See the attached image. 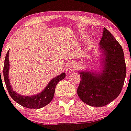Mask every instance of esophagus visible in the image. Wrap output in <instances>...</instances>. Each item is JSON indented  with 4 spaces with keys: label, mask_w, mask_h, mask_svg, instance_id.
Returning <instances> with one entry per match:
<instances>
[{
    "label": "esophagus",
    "mask_w": 131,
    "mask_h": 131,
    "mask_svg": "<svg viewBox=\"0 0 131 131\" xmlns=\"http://www.w3.org/2000/svg\"><path fill=\"white\" fill-rule=\"evenodd\" d=\"M75 69H76V66L75 64H71V65L69 66V70H71V71H75Z\"/></svg>",
    "instance_id": "34e87169"
}]
</instances>
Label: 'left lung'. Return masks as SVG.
<instances>
[{
	"mask_svg": "<svg viewBox=\"0 0 131 131\" xmlns=\"http://www.w3.org/2000/svg\"><path fill=\"white\" fill-rule=\"evenodd\" d=\"M100 48L105 58L104 67L99 74L81 72L77 94L89 106L102 107L115 100L121 93L126 77L123 50L109 31L104 28Z\"/></svg>",
	"mask_w": 131,
	"mask_h": 131,
	"instance_id": "1",
	"label": "left lung"
}]
</instances>
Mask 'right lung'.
Returning <instances> with one entry per match:
<instances>
[{
	"instance_id": "right-lung-1",
	"label": "right lung",
	"mask_w": 131,
	"mask_h": 131,
	"mask_svg": "<svg viewBox=\"0 0 131 131\" xmlns=\"http://www.w3.org/2000/svg\"><path fill=\"white\" fill-rule=\"evenodd\" d=\"M8 52H9V51L7 52L6 56H5V64H4V68H3V76H4L6 87H7V89L10 97L13 99L14 101H15L16 102L23 106V107L31 108V109H36V108L38 109V108H41L43 106L48 105L51 101L52 100L53 97L54 95L55 88H56V85L60 81L62 80L65 77V73H62L61 75L52 79L50 81V82L48 84V85L43 90V91L38 95H34V96L21 95L20 94L15 93L13 90L9 79H8V70H9Z\"/></svg>"
}]
</instances>
